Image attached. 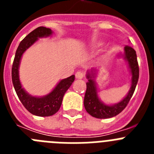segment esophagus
Returning <instances> with one entry per match:
<instances>
[{
    "mask_svg": "<svg viewBox=\"0 0 154 154\" xmlns=\"http://www.w3.org/2000/svg\"><path fill=\"white\" fill-rule=\"evenodd\" d=\"M84 77V73L82 72V71H78L77 72L75 73V78L78 79H81Z\"/></svg>",
    "mask_w": 154,
    "mask_h": 154,
    "instance_id": "esophagus-1",
    "label": "esophagus"
}]
</instances>
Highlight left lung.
Masks as SVG:
<instances>
[{"instance_id":"1","label":"left lung","mask_w":154,"mask_h":154,"mask_svg":"<svg viewBox=\"0 0 154 154\" xmlns=\"http://www.w3.org/2000/svg\"><path fill=\"white\" fill-rule=\"evenodd\" d=\"M124 51L125 58L127 60L131 71L132 85L127 96L117 104L113 106H107L99 100L97 96L96 83L93 79L96 70L92 69H91L90 72H88L87 79L89 82H86V91L84 97V106L87 112L93 117L98 119H107V118L116 116L126 108L133 96L139 79V65L137 62V53L133 48L128 45L125 46Z\"/></svg>"}]
</instances>
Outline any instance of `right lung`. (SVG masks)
<instances>
[{
    "label": "right lung",
    "instance_id": "obj_1",
    "mask_svg": "<svg viewBox=\"0 0 154 154\" xmlns=\"http://www.w3.org/2000/svg\"><path fill=\"white\" fill-rule=\"evenodd\" d=\"M52 34L50 28L38 27L28 34L19 44L15 53L11 69L12 82L20 101L28 112L38 116H50L58 112L62 105L65 92L75 80V75L61 80L52 92L44 97H35L28 95L22 88L19 80L18 67L23 53L38 40V38L49 36Z\"/></svg>",
    "mask_w": 154,
    "mask_h": 154
}]
</instances>
